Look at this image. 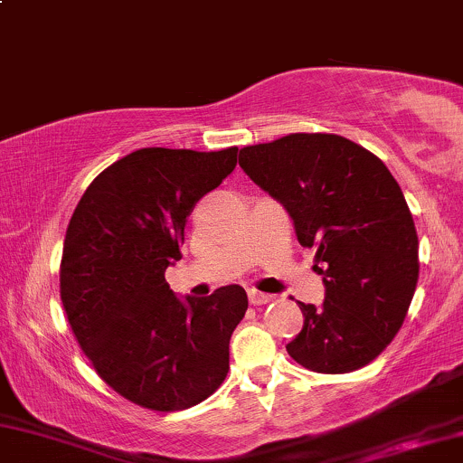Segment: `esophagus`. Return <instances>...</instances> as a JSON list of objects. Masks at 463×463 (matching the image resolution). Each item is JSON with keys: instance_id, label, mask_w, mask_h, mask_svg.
<instances>
[{"instance_id": "34e87169", "label": "esophagus", "mask_w": 463, "mask_h": 463, "mask_svg": "<svg viewBox=\"0 0 463 463\" xmlns=\"http://www.w3.org/2000/svg\"><path fill=\"white\" fill-rule=\"evenodd\" d=\"M249 300L253 302V305H268V302L275 300V296H272V294H261V292H258V289H250Z\"/></svg>"}]
</instances>
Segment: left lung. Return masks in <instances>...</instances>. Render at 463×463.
Listing matches in <instances>:
<instances>
[{"instance_id":"1","label":"left lung","mask_w":463,"mask_h":463,"mask_svg":"<svg viewBox=\"0 0 463 463\" xmlns=\"http://www.w3.org/2000/svg\"><path fill=\"white\" fill-rule=\"evenodd\" d=\"M241 167L316 249L326 288L322 307L298 302L305 324L288 354L317 373L369 364L402 328L419 281V238L397 180L375 154L326 133L242 147Z\"/></svg>"}]
</instances>
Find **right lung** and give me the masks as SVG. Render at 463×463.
Returning <instances> with one entry per match:
<instances>
[{
	"label": "right lung",
	"instance_id": "obj_1",
	"mask_svg": "<svg viewBox=\"0 0 463 463\" xmlns=\"http://www.w3.org/2000/svg\"><path fill=\"white\" fill-rule=\"evenodd\" d=\"M219 152L141 147L94 178L68 222L60 294L96 373L158 412L197 406L230 371V339L247 292L225 285L178 298L165 270L182 258L195 203L236 169Z\"/></svg>",
	"mask_w": 463,
	"mask_h": 463
}]
</instances>
